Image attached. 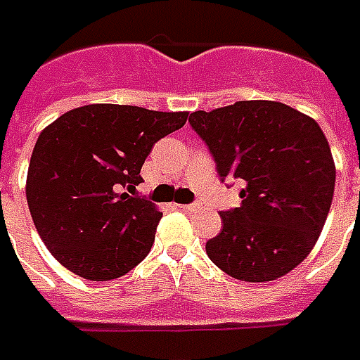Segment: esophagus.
<instances>
[{"label": "esophagus", "mask_w": 360, "mask_h": 360, "mask_svg": "<svg viewBox=\"0 0 360 360\" xmlns=\"http://www.w3.org/2000/svg\"><path fill=\"white\" fill-rule=\"evenodd\" d=\"M180 209H184V211H192L195 209V203H182V205H178Z\"/></svg>", "instance_id": "1"}]
</instances>
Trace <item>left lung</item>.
<instances>
[{
  "label": "left lung",
  "instance_id": "8db88e82",
  "mask_svg": "<svg viewBox=\"0 0 360 360\" xmlns=\"http://www.w3.org/2000/svg\"><path fill=\"white\" fill-rule=\"evenodd\" d=\"M221 180L244 182L240 207L221 211L223 229L205 244L234 279L275 281L310 254L330 213L335 165L326 135L307 114L275 101H238L192 112Z\"/></svg>",
  "mask_w": 360,
  "mask_h": 360
}]
</instances>
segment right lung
<instances>
[{"mask_svg": "<svg viewBox=\"0 0 360 360\" xmlns=\"http://www.w3.org/2000/svg\"><path fill=\"white\" fill-rule=\"evenodd\" d=\"M186 120L188 112L86 104L40 131L27 201L40 238L63 267L89 281H110L149 254L162 213L127 192L141 184L153 145Z\"/></svg>", "mask_w": 360, "mask_h": 360, "instance_id": "right-lung-1", "label": "right lung"}]
</instances>
